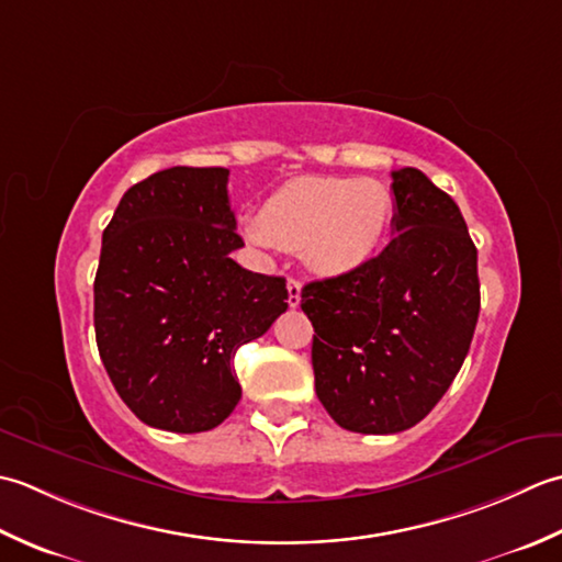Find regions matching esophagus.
<instances>
[{"mask_svg":"<svg viewBox=\"0 0 562 562\" xmlns=\"http://www.w3.org/2000/svg\"><path fill=\"white\" fill-rule=\"evenodd\" d=\"M285 289H289V305L297 307V303H301V281L291 277L289 283H285Z\"/></svg>","mask_w":562,"mask_h":562,"instance_id":"obj_1","label":"esophagus"}]
</instances>
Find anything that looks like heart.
<instances>
[{
	"label": "heart",
	"instance_id": "b5f03b06",
	"mask_svg": "<svg viewBox=\"0 0 562 562\" xmlns=\"http://www.w3.org/2000/svg\"><path fill=\"white\" fill-rule=\"evenodd\" d=\"M393 225V196L375 179L305 177L279 189L249 217L257 245L303 249L323 273H347L371 261Z\"/></svg>",
	"mask_w": 562,
	"mask_h": 562
}]
</instances>
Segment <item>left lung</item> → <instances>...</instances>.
Wrapping results in <instances>:
<instances>
[{
  "instance_id": "1",
  "label": "left lung",
  "mask_w": 562,
  "mask_h": 562,
  "mask_svg": "<svg viewBox=\"0 0 562 562\" xmlns=\"http://www.w3.org/2000/svg\"><path fill=\"white\" fill-rule=\"evenodd\" d=\"M391 177V245L301 293L315 327V393L359 434L425 419L461 371L480 313L477 249L456 201L415 167Z\"/></svg>"
}]
</instances>
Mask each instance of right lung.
Instances as JSON below:
<instances>
[{
    "label": "right lung",
    "mask_w": 562,
    "mask_h": 562,
    "mask_svg": "<svg viewBox=\"0 0 562 562\" xmlns=\"http://www.w3.org/2000/svg\"><path fill=\"white\" fill-rule=\"evenodd\" d=\"M223 167H171L123 193L94 279L99 357L133 415L196 434L243 397L233 359L289 307L285 279L247 271Z\"/></svg>",
    "instance_id": "add662e5"
}]
</instances>
